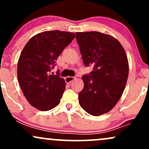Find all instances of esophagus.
Wrapping results in <instances>:
<instances>
[{
  "label": "esophagus",
  "mask_w": 149,
  "mask_h": 149,
  "mask_svg": "<svg viewBox=\"0 0 149 149\" xmlns=\"http://www.w3.org/2000/svg\"><path fill=\"white\" fill-rule=\"evenodd\" d=\"M75 77L73 76H67L66 78H65V80H66V83H70L73 81V80L75 79Z\"/></svg>",
  "instance_id": "1"
}]
</instances>
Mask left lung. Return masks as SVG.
<instances>
[{
	"mask_svg": "<svg viewBox=\"0 0 149 149\" xmlns=\"http://www.w3.org/2000/svg\"><path fill=\"white\" fill-rule=\"evenodd\" d=\"M82 59L93 71L83 76L84 88L78 94L80 107L89 114L107 113L116 106L125 88L129 64L125 51L117 39L97 31L77 32Z\"/></svg>",
	"mask_w": 149,
	"mask_h": 149,
	"instance_id": "obj_1",
	"label": "left lung"
}]
</instances>
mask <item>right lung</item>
<instances>
[{
    "label": "right lung",
    "mask_w": 149,
    "mask_h": 149,
    "mask_svg": "<svg viewBox=\"0 0 149 149\" xmlns=\"http://www.w3.org/2000/svg\"><path fill=\"white\" fill-rule=\"evenodd\" d=\"M75 33L60 31H44L29 40L17 64V78L26 99L38 110L46 111L60 102L66 83L51 74L57 58L72 41Z\"/></svg>",
    "instance_id": "1"
}]
</instances>
